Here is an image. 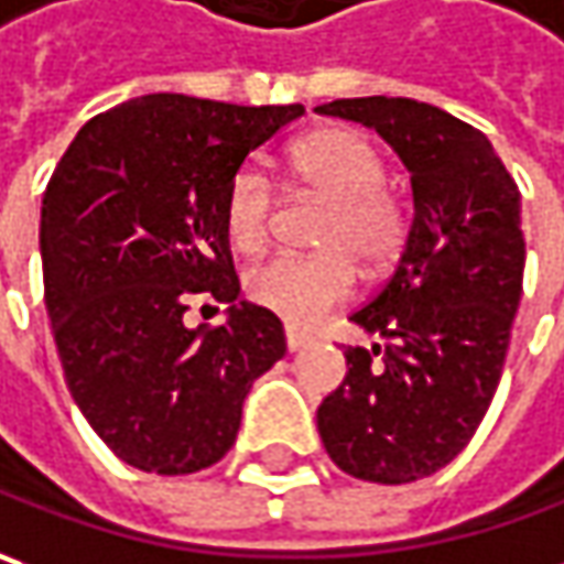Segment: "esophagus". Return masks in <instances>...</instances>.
Returning a JSON list of instances; mask_svg holds the SVG:
<instances>
[{"label": "esophagus", "mask_w": 564, "mask_h": 564, "mask_svg": "<svg viewBox=\"0 0 564 564\" xmlns=\"http://www.w3.org/2000/svg\"><path fill=\"white\" fill-rule=\"evenodd\" d=\"M283 337H286V350H290V354H296V350H303V347H308V344H312V337L296 328H286L283 330Z\"/></svg>", "instance_id": "1"}]
</instances>
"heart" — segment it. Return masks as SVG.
<instances>
[{"label": "heart", "mask_w": 564, "mask_h": 564, "mask_svg": "<svg viewBox=\"0 0 564 564\" xmlns=\"http://www.w3.org/2000/svg\"><path fill=\"white\" fill-rule=\"evenodd\" d=\"M283 176L300 192L325 198L308 256L268 258L246 274V296L290 325H312L356 286V261L369 271L391 268L410 239V208L384 185V160L366 135L322 126L283 151ZM278 195L264 173L242 166L224 195V230L236 252H258L274 224Z\"/></svg>", "instance_id": "1"}]
</instances>
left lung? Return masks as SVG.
Segmentation results:
<instances>
[{
    "instance_id": "8db88e82",
    "label": "left lung",
    "mask_w": 564,
    "mask_h": 564,
    "mask_svg": "<svg viewBox=\"0 0 564 564\" xmlns=\"http://www.w3.org/2000/svg\"><path fill=\"white\" fill-rule=\"evenodd\" d=\"M376 129L410 170L413 227L394 274L350 315L388 344L347 347L318 406L328 457L401 486L467 448L499 388L524 283L521 195L479 129L410 97L315 107Z\"/></svg>"
}]
</instances>
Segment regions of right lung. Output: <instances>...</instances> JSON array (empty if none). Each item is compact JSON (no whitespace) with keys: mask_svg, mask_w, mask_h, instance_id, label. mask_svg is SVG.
Segmentation results:
<instances>
[{"mask_svg":"<svg viewBox=\"0 0 564 564\" xmlns=\"http://www.w3.org/2000/svg\"><path fill=\"white\" fill-rule=\"evenodd\" d=\"M151 94L68 144L40 210L43 296L65 384L119 460L180 477L234 448L252 381L283 354L281 318L236 303L224 195L246 158L303 116ZM231 303L188 329L192 302Z\"/></svg>","mask_w":564,"mask_h":564,"instance_id":"obj_1","label":"right lung"}]
</instances>
